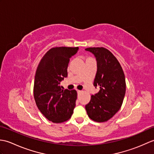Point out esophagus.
<instances>
[{
  "label": "esophagus",
  "mask_w": 154,
  "mask_h": 154,
  "mask_svg": "<svg viewBox=\"0 0 154 154\" xmlns=\"http://www.w3.org/2000/svg\"><path fill=\"white\" fill-rule=\"evenodd\" d=\"M77 93H78V94H79V93H80L81 92V91H79V90H77Z\"/></svg>",
  "instance_id": "obj_1"
}]
</instances>
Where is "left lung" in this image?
Masks as SVG:
<instances>
[{
  "label": "left lung",
  "mask_w": 154,
  "mask_h": 154,
  "mask_svg": "<svg viewBox=\"0 0 154 154\" xmlns=\"http://www.w3.org/2000/svg\"><path fill=\"white\" fill-rule=\"evenodd\" d=\"M96 58L97 71L93 85L100 87L85 105L88 116L99 122H106L120 109L126 93V80L117 59L104 48H89Z\"/></svg>",
  "instance_id": "1"
}]
</instances>
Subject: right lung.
I'll return each instance as SVG.
<instances>
[{
    "label": "right lung",
    "instance_id": "right-lung-1",
    "mask_svg": "<svg viewBox=\"0 0 154 154\" xmlns=\"http://www.w3.org/2000/svg\"><path fill=\"white\" fill-rule=\"evenodd\" d=\"M79 48L57 47L50 49L42 57L35 75L34 96L43 115L54 123L69 120L77 99L75 90L63 89L61 81L67 77L70 58Z\"/></svg>",
    "mask_w": 154,
    "mask_h": 154
}]
</instances>
